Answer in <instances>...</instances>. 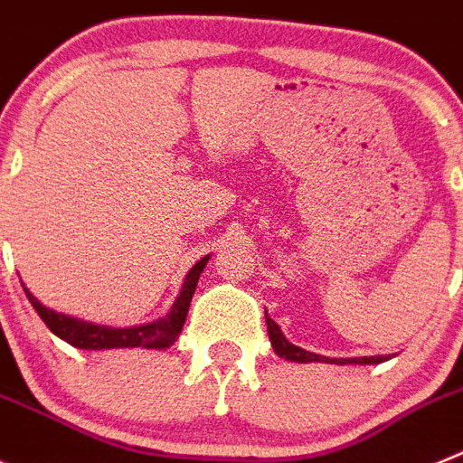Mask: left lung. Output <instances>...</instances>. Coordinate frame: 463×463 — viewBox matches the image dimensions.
Returning a JSON list of instances; mask_svg holds the SVG:
<instances>
[{
  "mask_svg": "<svg viewBox=\"0 0 463 463\" xmlns=\"http://www.w3.org/2000/svg\"><path fill=\"white\" fill-rule=\"evenodd\" d=\"M265 320H268V335H269V344H272L274 353L279 357L288 362H299V364H309V362H327V364H381V362L390 360V355H372V357H325V355H316V353L304 351L299 345L290 344L286 336H283L281 327L265 314Z\"/></svg>",
  "mask_w": 463,
  "mask_h": 463,
  "instance_id": "obj_1",
  "label": "left lung"
}]
</instances>
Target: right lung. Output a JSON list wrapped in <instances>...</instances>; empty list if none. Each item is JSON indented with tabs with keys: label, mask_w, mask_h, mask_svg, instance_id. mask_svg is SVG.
Here are the masks:
<instances>
[{
	"label": "right lung",
	"mask_w": 463,
	"mask_h": 463,
	"mask_svg": "<svg viewBox=\"0 0 463 463\" xmlns=\"http://www.w3.org/2000/svg\"><path fill=\"white\" fill-rule=\"evenodd\" d=\"M210 256H205L203 260H198L194 268L186 274L184 283H182V290L175 299V304L170 307L168 316L165 318L154 320V323L145 325H133V327H112V325H99L90 323V320L73 318V316L57 314V311L48 309L45 304H41L34 295L29 293V288H24V295L29 298L32 307L36 309V314L41 316L45 325L50 327V332L55 336H60L61 341L71 344L73 348H80V351H115V348H147V351H165L177 341L182 327H184L186 314H189V304L194 299L195 286H198V279H201L203 269H205Z\"/></svg>",
	"instance_id": "right-lung-1"
}]
</instances>
